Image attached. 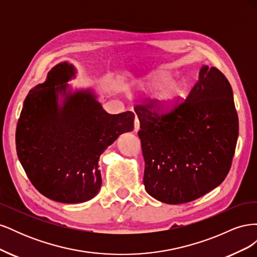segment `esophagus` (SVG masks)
Listing matches in <instances>:
<instances>
[{
  "instance_id": "obj_1",
  "label": "esophagus",
  "mask_w": 257,
  "mask_h": 257,
  "mask_svg": "<svg viewBox=\"0 0 257 257\" xmlns=\"http://www.w3.org/2000/svg\"><path fill=\"white\" fill-rule=\"evenodd\" d=\"M139 127H141V124H139V120L137 116H135V120H134V131L138 132Z\"/></svg>"
}]
</instances>
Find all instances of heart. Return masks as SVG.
I'll return each mask as SVG.
<instances>
[{"mask_svg":"<svg viewBox=\"0 0 257 257\" xmlns=\"http://www.w3.org/2000/svg\"><path fill=\"white\" fill-rule=\"evenodd\" d=\"M174 77L166 72H158L148 76L139 82V89L144 92H157L155 108L165 111L172 108L177 100L183 94V85L179 82H173Z\"/></svg>","mask_w":257,"mask_h":257,"instance_id":"1","label":"heart"}]
</instances>
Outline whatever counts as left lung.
<instances>
[{
    "mask_svg": "<svg viewBox=\"0 0 257 257\" xmlns=\"http://www.w3.org/2000/svg\"><path fill=\"white\" fill-rule=\"evenodd\" d=\"M134 109L141 122L144 184L149 195L169 205L184 204L224 181L239 121L230 83L219 69L201 67L188 97L173 109L158 110L155 99Z\"/></svg>",
    "mask_w": 257,
    "mask_h": 257,
    "instance_id": "obj_1",
    "label": "left lung"
}]
</instances>
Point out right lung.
Returning <instances> with one entry per match:
<instances>
[{
	"mask_svg": "<svg viewBox=\"0 0 257 257\" xmlns=\"http://www.w3.org/2000/svg\"><path fill=\"white\" fill-rule=\"evenodd\" d=\"M75 68H51L29 92L16 130L18 159L35 189L49 199L78 204L102 185L100 154L119 135L134 128L135 114L107 113L90 89L67 91ZM62 102L58 104V95Z\"/></svg>",
	"mask_w": 257,
	"mask_h": 257,
	"instance_id": "1",
	"label": "right lung"
}]
</instances>
